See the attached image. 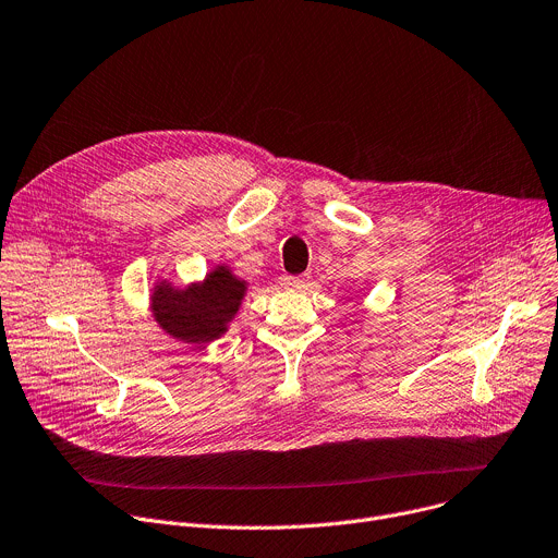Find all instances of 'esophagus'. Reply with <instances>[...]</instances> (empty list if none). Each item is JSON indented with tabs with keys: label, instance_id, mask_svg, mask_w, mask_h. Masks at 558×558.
I'll list each match as a JSON object with an SVG mask.
<instances>
[{
	"label": "esophagus",
	"instance_id": "obj_1",
	"mask_svg": "<svg viewBox=\"0 0 558 558\" xmlns=\"http://www.w3.org/2000/svg\"><path fill=\"white\" fill-rule=\"evenodd\" d=\"M307 282H310L307 276H284V278H282V287H284V289H295V291L305 289Z\"/></svg>",
	"mask_w": 558,
	"mask_h": 558
}]
</instances>
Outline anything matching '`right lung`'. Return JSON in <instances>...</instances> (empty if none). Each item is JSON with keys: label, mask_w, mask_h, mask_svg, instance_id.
I'll return each instance as SVG.
<instances>
[{"label": "right lung", "mask_w": 558, "mask_h": 558, "mask_svg": "<svg viewBox=\"0 0 558 558\" xmlns=\"http://www.w3.org/2000/svg\"><path fill=\"white\" fill-rule=\"evenodd\" d=\"M248 282L231 267H214L205 280L175 287L158 280L150 291V314L175 340L186 344H209L229 331L240 312Z\"/></svg>", "instance_id": "add662e5"}]
</instances>
